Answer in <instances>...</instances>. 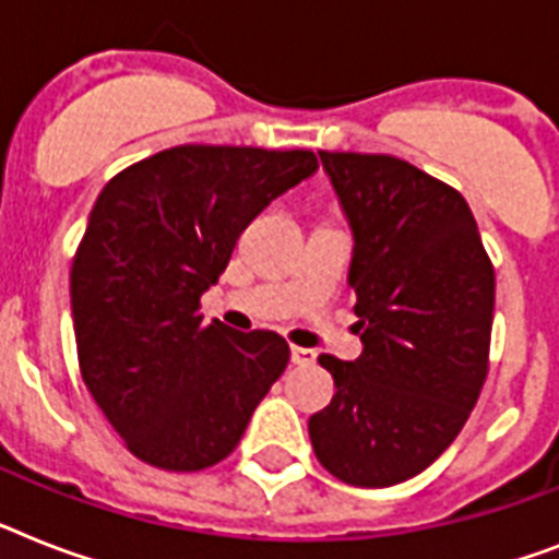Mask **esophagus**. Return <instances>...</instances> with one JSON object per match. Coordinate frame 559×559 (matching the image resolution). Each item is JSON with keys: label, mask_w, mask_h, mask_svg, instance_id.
I'll return each mask as SVG.
<instances>
[{"label": "esophagus", "mask_w": 559, "mask_h": 559, "mask_svg": "<svg viewBox=\"0 0 559 559\" xmlns=\"http://www.w3.org/2000/svg\"><path fill=\"white\" fill-rule=\"evenodd\" d=\"M289 358H293V365H312V361H316V350H307V347H293V350H289Z\"/></svg>", "instance_id": "1"}]
</instances>
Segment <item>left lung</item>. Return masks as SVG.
I'll use <instances>...</instances> for the list:
<instances>
[{"instance_id":"left-lung-1","label":"left lung","mask_w":559,"mask_h":559,"mask_svg":"<svg viewBox=\"0 0 559 559\" xmlns=\"http://www.w3.org/2000/svg\"><path fill=\"white\" fill-rule=\"evenodd\" d=\"M353 233L356 361L321 356L335 396L310 416L319 462L388 488L456 439L488 376L493 266L456 189L390 154L319 152Z\"/></svg>"}]
</instances>
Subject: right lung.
Listing matches in <instances>:
<instances>
[{
	"label": "right lung",
	"instance_id": "obj_1",
	"mask_svg": "<svg viewBox=\"0 0 559 559\" xmlns=\"http://www.w3.org/2000/svg\"><path fill=\"white\" fill-rule=\"evenodd\" d=\"M312 152L175 146L108 180L71 266L83 382L138 460L203 471L240 442L289 361L278 333L203 324L240 233L316 175Z\"/></svg>",
	"mask_w": 559,
	"mask_h": 559
}]
</instances>
